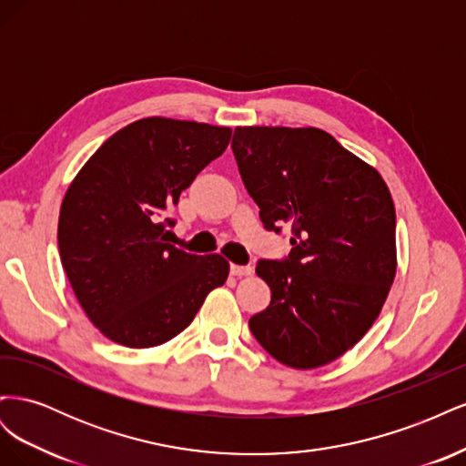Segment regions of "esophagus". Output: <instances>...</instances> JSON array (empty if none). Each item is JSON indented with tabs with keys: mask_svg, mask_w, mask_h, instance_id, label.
Returning a JSON list of instances; mask_svg holds the SVG:
<instances>
[{
	"mask_svg": "<svg viewBox=\"0 0 466 466\" xmlns=\"http://www.w3.org/2000/svg\"><path fill=\"white\" fill-rule=\"evenodd\" d=\"M231 274L237 278H243L252 274V266H241V264H231Z\"/></svg>",
	"mask_w": 466,
	"mask_h": 466,
	"instance_id": "34e87169",
	"label": "esophagus"
}]
</instances>
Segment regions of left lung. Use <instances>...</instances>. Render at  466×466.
Instances as JSON below:
<instances>
[{"label":"left lung","instance_id":"left-lung-1","mask_svg":"<svg viewBox=\"0 0 466 466\" xmlns=\"http://www.w3.org/2000/svg\"><path fill=\"white\" fill-rule=\"evenodd\" d=\"M231 147L264 228L291 229L289 257L257 264L272 301L250 332L288 368H320L371 329L397 274L387 182L319 128L237 126Z\"/></svg>","mask_w":466,"mask_h":466}]
</instances>
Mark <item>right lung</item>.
Listing matches in <instances>:
<instances>
[{
  "label": "right lung",
  "instance_id": "1",
  "mask_svg": "<svg viewBox=\"0 0 466 466\" xmlns=\"http://www.w3.org/2000/svg\"><path fill=\"white\" fill-rule=\"evenodd\" d=\"M229 139L221 126L142 118L110 136L69 185L58 221L62 266L83 311L112 342H168L228 279L221 255L167 243L175 221L162 218Z\"/></svg>",
  "mask_w": 466,
  "mask_h": 466
}]
</instances>
